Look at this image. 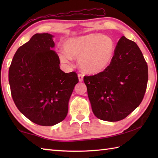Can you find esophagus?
I'll list each match as a JSON object with an SVG mask.
<instances>
[{
    "label": "esophagus",
    "mask_w": 158,
    "mask_h": 158,
    "mask_svg": "<svg viewBox=\"0 0 158 158\" xmlns=\"http://www.w3.org/2000/svg\"><path fill=\"white\" fill-rule=\"evenodd\" d=\"M78 78H79V81L80 82L83 81V75H82V74H78Z\"/></svg>",
    "instance_id": "obj_1"
}]
</instances>
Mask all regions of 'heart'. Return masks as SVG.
<instances>
[{
  "label": "heart",
  "mask_w": 158,
  "mask_h": 158,
  "mask_svg": "<svg viewBox=\"0 0 158 158\" xmlns=\"http://www.w3.org/2000/svg\"><path fill=\"white\" fill-rule=\"evenodd\" d=\"M64 49L58 52L62 63L70 64L78 58L81 69L89 74H97L107 68L115 52V44L108 36L98 34L70 38L64 43Z\"/></svg>",
  "instance_id": "heart-1"
}]
</instances>
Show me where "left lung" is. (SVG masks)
I'll list each match as a JSON object with an SVG mask.
<instances>
[{
	"instance_id": "obj_1",
	"label": "left lung",
	"mask_w": 158,
	"mask_h": 158,
	"mask_svg": "<svg viewBox=\"0 0 158 158\" xmlns=\"http://www.w3.org/2000/svg\"><path fill=\"white\" fill-rule=\"evenodd\" d=\"M92 111L98 119L118 122L141 103L148 81V67L135 42L123 36L110 64L83 78Z\"/></svg>"
}]
</instances>
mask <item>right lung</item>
I'll use <instances>...</instances> for the list:
<instances>
[{"label":"right lung","instance_id":"obj_1","mask_svg":"<svg viewBox=\"0 0 158 158\" xmlns=\"http://www.w3.org/2000/svg\"><path fill=\"white\" fill-rule=\"evenodd\" d=\"M52 38L48 33L33 35L17 50L9 69L17 108L31 122L43 126L65 119L70 97L79 82L75 72L65 73L60 69Z\"/></svg>","mask_w":158,"mask_h":158}]
</instances>
